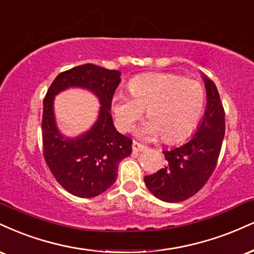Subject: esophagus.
<instances>
[{
    "instance_id": "1",
    "label": "esophagus",
    "mask_w": 254,
    "mask_h": 254,
    "mask_svg": "<svg viewBox=\"0 0 254 254\" xmlns=\"http://www.w3.org/2000/svg\"><path fill=\"white\" fill-rule=\"evenodd\" d=\"M145 149H146L145 145L140 144V143H138V142H135V140H133V142H132V150H133V152L143 151V150H145Z\"/></svg>"
}]
</instances>
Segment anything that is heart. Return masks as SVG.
Here are the masks:
<instances>
[{
  "label": "heart",
  "instance_id": "b5f03b06",
  "mask_svg": "<svg viewBox=\"0 0 254 254\" xmlns=\"http://www.w3.org/2000/svg\"><path fill=\"white\" fill-rule=\"evenodd\" d=\"M131 94L118 92L111 110L121 131H129L146 109L150 118L136 130L143 139L162 135L168 143L179 142L196 127L204 106V88L197 80L174 73H148L127 84Z\"/></svg>",
  "mask_w": 254,
  "mask_h": 254
}]
</instances>
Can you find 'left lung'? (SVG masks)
<instances>
[{
  "instance_id": "8db88e82",
  "label": "left lung",
  "mask_w": 254,
  "mask_h": 254,
  "mask_svg": "<svg viewBox=\"0 0 254 254\" xmlns=\"http://www.w3.org/2000/svg\"><path fill=\"white\" fill-rule=\"evenodd\" d=\"M207 94L202 121L185 144L163 151L167 166L145 176L146 188L164 202H181L196 194L214 172L225 136V112L215 84L201 75Z\"/></svg>"
}]
</instances>
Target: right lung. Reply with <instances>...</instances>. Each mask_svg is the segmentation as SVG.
Listing matches in <instances>:
<instances>
[{
    "mask_svg": "<svg viewBox=\"0 0 254 254\" xmlns=\"http://www.w3.org/2000/svg\"><path fill=\"white\" fill-rule=\"evenodd\" d=\"M121 74L93 64L73 67L54 79L45 97L42 143L46 163L63 188L75 196L94 197L108 190L117 180L119 162L132 152V140L116 130L110 115ZM68 88L86 89L101 104L93 127L75 137L61 132L54 112L55 96Z\"/></svg>",
    "mask_w": 254,
    "mask_h": 254,
    "instance_id": "obj_1",
    "label": "right lung"
}]
</instances>
